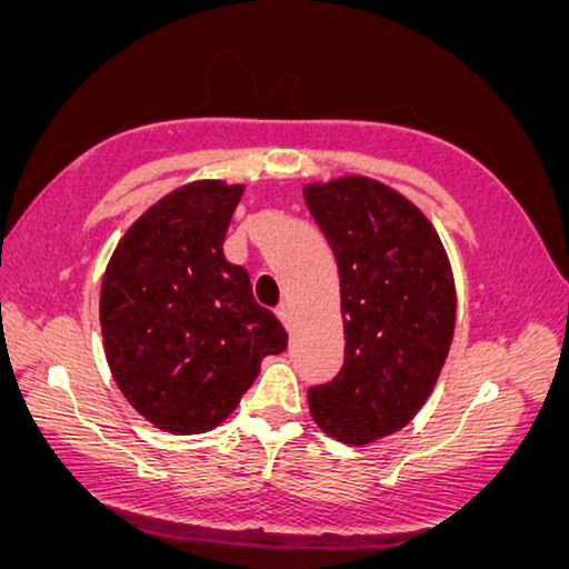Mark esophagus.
<instances>
[{"mask_svg":"<svg viewBox=\"0 0 569 569\" xmlns=\"http://www.w3.org/2000/svg\"><path fill=\"white\" fill-rule=\"evenodd\" d=\"M277 318L284 323V329H290V326H292V308L290 306L277 308Z\"/></svg>","mask_w":569,"mask_h":569,"instance_id":"1","label":"esophagus"}]
</instances>
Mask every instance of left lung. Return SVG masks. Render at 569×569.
Instances as JSON below:
<instances>
[{"label":"left lung","mask_w":569,"mask_h":569,"mask_svg":"<svg viewBox=\"0 0 569 569\" xmlns=\"http://www.w3.org/2000/svg\"><path fill=\"white\" fill-rule=\"evenodd\" d=\"M337 256L345 368L310 388L313 422L345 446L407 427L430 399L456 331V279L427 214L368 176L302 186Z\"/></svg>","instance_id":"obj_1"}]
</instances>
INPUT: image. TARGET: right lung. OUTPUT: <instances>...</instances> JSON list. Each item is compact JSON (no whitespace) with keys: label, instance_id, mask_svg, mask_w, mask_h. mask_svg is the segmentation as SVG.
Instances as JSON below:
<instances>
[{"label":"right lung","instance_id":"right-lung-1","mask_svg":"<svg viewBox=\"0 0 569 569\" xmlns=\"http://www.w3.org/2000/svg\"><path fill=\"white\" fill-rule=\"evenodd\" d=\"M246 183L201 178L131 222L100 284L108 368L134 411L162 432L214 430L236 411L287 331L222 253Z\"/></svg>","mask_w":569,"mask_h":569}]
</instances>
